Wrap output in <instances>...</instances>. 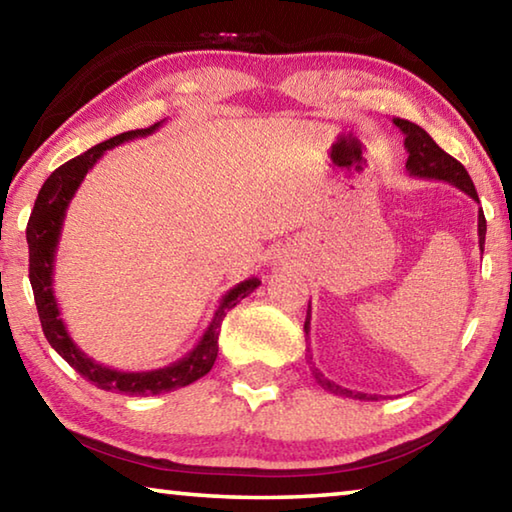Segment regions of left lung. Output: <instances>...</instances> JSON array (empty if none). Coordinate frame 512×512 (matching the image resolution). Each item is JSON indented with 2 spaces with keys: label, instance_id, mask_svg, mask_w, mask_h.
I'll return each instance as SVG.
<instances>
[{
  "label": "left lung",
  "instance_id": "left-lung-1",
  "mask_svg": "<svg viewBox=\"0 0 512 512\" xmlns=\"http://www.w3.org/2000/svg\"><path fill=\"white\" fill-rule=\"evenodd\" d=\"M393 124L400 128V131L406 135L404 146L409 151V160H406V169H409L411 176L418 178H429V180H445V183L454 185L465 192L470 198H474L479 203V194H476L474 183L470 178V173L465 171V167L458 160H454L452 155L445 153L440 146L431 140V135L420 128L418 124H413L409 119H400L395 117ZM483 244H485V216L483 210H479V248L483 253ZM311 325V302L307 309V320H305V336H309V327ZM311 350L307 348V361L311 363ZM311 375L318 381L325 391L334 393V395H343V397H352V400H377V395H366V393H354L350 388H343L336 384V381H329L323 372H320L314 363H311Z\"/></svg>",
  "mask_w": 512,
  "mask_h": 512
}]
</instances>
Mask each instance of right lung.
<instances>
[{"instance_id":"1","label":"right lung","mask_w":512,"mask_h":512,"mask_svg":"<svg viewBox=\"0 0 512 512\" xmlns=\"http://www.w3.org/2000/svg\"><path fill=\"white\" fill-rule=\"evenodd\" d=\"M160 126L162 121L149 128H137V131L110 137V140L92 146V149L65 162L63 167H58L45 180V185H42L38 192L36 205H33L31 219L27 225L29 280L33 287V298H36L42 332H45L51 348L79 372L81 377L92 381V384L101 388V391L126 395H160L189 386L192 381L205 377L214 366L216 354H219V327L225 314H228L232 307H237L248 293H253L259 287L257 277H248V280L239 282L237 287H232L225 293L219 302V309L214 311L212 323L207 325L205 334L201 336L196 348L167 368L146 372H121L90 359L88 354L81 352L79 345L72 341L63 318H60V309L54 296V259L69 201H72L76 189L83 183V178L88 176V171L101 160L103 153L112 149V146L135 140V137L151 135L158 131Z\"/></svg>"}]
</instances>
